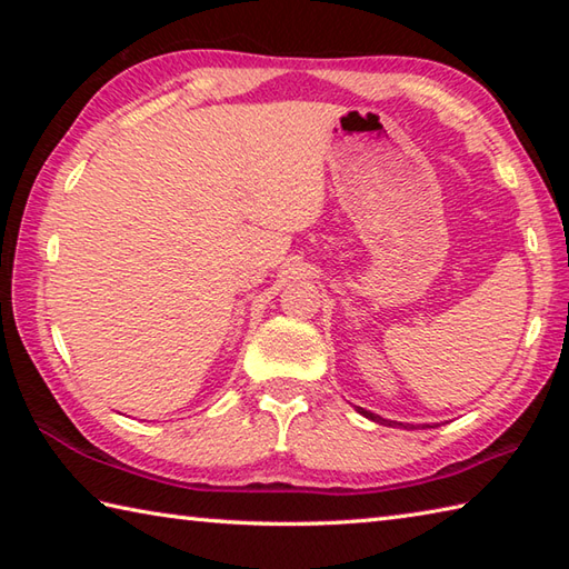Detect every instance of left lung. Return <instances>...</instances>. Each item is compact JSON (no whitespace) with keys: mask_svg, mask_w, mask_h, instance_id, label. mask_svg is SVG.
<instances>
[{"mask_svg":"<svg viewBox=\"0 0 569 569\" xmlns=\"http://www.w3.org/2000/svg\"><path fill=\"white\" fill-rule=\"evenodd\" d=\"M357 410H359V413L365 416V418H369V420H373V422H381V426H396L393 420H386V418H381V416H377V413H371V410H365V408H359V406H357ZM398 426H403V422H398ZM403 428L413 430V426H403ZM422 428H432V426H428V422H426V426H422Z\"/></svg>","mask_w":569,"mask_h":569,"instance_id":"left-lung-1","label":"left lung"}]
</instances>
